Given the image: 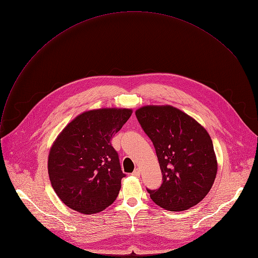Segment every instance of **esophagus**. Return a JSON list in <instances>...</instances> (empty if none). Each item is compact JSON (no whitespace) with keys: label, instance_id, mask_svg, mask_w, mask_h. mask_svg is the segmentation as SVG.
Here are the masks:
<instances>
[{"label":"esophagus","instance_id":"1","mask_svg":"<svg viewBox=\"0 0 258 258\" xmlns=\"http://www.w3.org/2000/svg\"><path fill=\"white\" fill-rule=\"evenodd\" d=\"M140 173H141V172H140V169H139V168H136V169L133 171V173H132V174H133V175H135V176H139V175H140Z\"/></svg>","mask_w":258,"mask_h":258}]
</instances>
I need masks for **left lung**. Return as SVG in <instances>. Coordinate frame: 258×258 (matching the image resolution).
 Listing matches in <instances>:
<instances>
[{"mask_svg": "<svg viewBox=\"0 0 258 258\" xmlns=\"http://www.w3.org/2000/svg\"><path fill=\"white\" fill-rule=\"evenodd\" d=\"M136 116L154 145L162 173L161 186L147 189L151 199L170 211L199 203L210 191L217 171L206 130L172 106H145Z\"/></svg>", "mask_w": 258, "mask_h": 258, "instance_id": "8db88e82", "label": "left lung"}]
</instances>
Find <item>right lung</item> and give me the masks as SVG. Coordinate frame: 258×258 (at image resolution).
I'll use <instances>...</instances> for the list:
<instances>
[{
    "instance_id": "obj_1",
    "label": "right lung",
    "mask_w": 258,
    "mask_h": 258,
    "mask_svg": "<svg viewBox=\"0 0 258 258\" xmlns=\"http://www.w3.org/2000/svg\"><path fill=\"white\" fill-rule=\"evenodd\" d=\"M131 115V109L91 110L59 135L49 154L48 170L52 187L65 205L93 214L114 202L125 174L110 141Z\"/></svg>"
}]
</instances>
